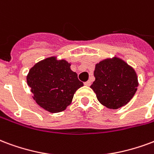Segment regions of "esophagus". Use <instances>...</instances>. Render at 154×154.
<instances>
[{"instance_id": "obj_1", "label": "esophagus", "mask_w": 154, "mask_h": 154, "mask_svg": "<svg viewBox=\"0 0 154 154\" xmlns=\"http://www.w3.org/2000/svg\"><path fill=\"white\" fill-rule=\"evenodd\" d=\"M84 84H85V86H91V82H90V81H87V82H86L84 83Z\"/></svg>"}]
</instances>
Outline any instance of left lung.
<instances>
[{
    "mask_svg": "<svg viewBox=\"0 0 154 154\" xmlns=\"http://www.w3.org/2000/svg\"><path fill=\"white\" fill-rule=\"evenodd\" d=\"M95 80L91 88L101 104L118 109L131 100L137 91V74L127 63L118 57L109 58L95 64Z\"/></svg>",
    "mask_w": 154,
    "mask_h": 154,
    "instance_id": "1",
    "label": "left lung"
}]
</instances>
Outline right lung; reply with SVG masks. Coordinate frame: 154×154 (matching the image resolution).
Returning a JSON list of instances; mask_svg holds the SVG:
<instances>
[{"label": "right lung", "mask_w": 154, "mask_h": 154, "mask_svg": "<svg viewBox=\"0 0 154 154\" xmlns=\"http://www.w3.org/2000/svg\"><path fill=\"white\" fill-rule=\"evenodd\" d=\"M65 60L51 56L30 68L27 82L36 103L52 113L62 112L70 105L77 90L83 86L77 74Z\"/></svg>", "instance_id": "obj_1"}]
</instances>
